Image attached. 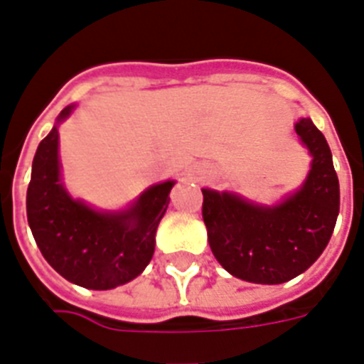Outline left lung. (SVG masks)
I'll return each instance as SVG.
<instances>
[{
	"label": "left lung",
	"mask_w": 364,
	"mask_h": 364,
	"mask_svg": "<svg viewBox=\"0 0 364 364\" xmlns=\"http://www.w3.org/2000/svg\"><path fill=\"white\" fill-rule=\"evenodd\" d=\"M312 162L299 188L274 205L235 192L202 188V215L215 258L230 274L254 284H282L305 273L326 250L341 209L333 155L310 117L295 123Z\"/></svg>",
	"instance_id": "obj_1"
}]
</instances>
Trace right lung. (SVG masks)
<instances>
[{"mask_svg":"<svg viewBox=\"0 0 364 364\" xmlns=\"http://www.w3.org/2000/svg\"><path fill=\"white\" fill-rule=\"evenodd\" d=\"M75 108H63L38 144L26 196L28 223L44 259L63 279L87 289H112L151 262L176 181L156 183L119 211H100L70 196L61 181L58 127Z\"/></svg>","mask_w":364,"mask_h":364,"instance_id":"right-lung-1","label":"right lung"}]
</instances>
